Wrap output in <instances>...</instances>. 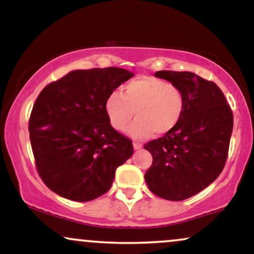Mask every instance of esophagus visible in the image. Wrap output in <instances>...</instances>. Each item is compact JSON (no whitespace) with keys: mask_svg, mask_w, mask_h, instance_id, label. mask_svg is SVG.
<instances>
[{"mask_svg":"<svg viewBox=\"0 0 254 254\" xmlns=\"http://www.w3.org/2000/svg\"><path fill=\"white\" fill-rule=\"evenodd\" d=\"M141 148H142V143H139V142H133V149L138 150L141 149Z\"/></svg>","mask_w":254,"mask_h":254,"instance_id":"esophagus-1","label":"esophagus"}]
</instances>
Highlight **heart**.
<instances>
[{
    "label": "heart",
    "mask_w": 254,
    "mask_h": 254,
    "mask_svg": "<svg viewBox=\"0 0 254 254\" xmlns=\"http://www.w3.org/2000/svg\"><path fill=\"white\" fill-rule=\"evenodd\" d=\"M185 110V98L176 84L154 76L133 78L124 84L123 94L110 93L105 111L110 124L124 131L135 116L127 133L132 137H147L171 132L179 124Z\"/></svg>",
    "instance_id": "1"
}]
</instances>
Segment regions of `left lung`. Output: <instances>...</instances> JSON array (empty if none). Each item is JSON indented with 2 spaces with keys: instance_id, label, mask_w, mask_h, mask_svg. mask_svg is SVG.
Wrapping results in <instances>:
<instances>
[{
  "instance_id": "left-lung-1",
  "label": "left lung",
  "mask_w": 254,
  "mask_h": 254,
  "mask_svg": "<svg viewBox=\"0 0 254 254\" xmlns=\"http://www.w3.org/2000/svg\"><path fill=\"white\" fill-rule=\"evenodd\" d=\"M182 89L185 110L171 132L148 142L153 164L144 179L167 200H184L209 186L222 172L233 131V112L216 83L190 71H156Z\"/></svg>"
}]
</instances>
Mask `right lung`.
<instances>
[{"instance_id":"right-lung-1","label":"right lung","mask_w":254,"mask_h":254,"mask_svg":"<svg viewBox=\"0 0 254 254\" xmlns=\"http://www.w3.org/2000/svg\"><path fill=\"white\" fill-rule=\"evenodd\" d=\"M132 76L113 66L74 70L38 95L28 123L32 151L38 173L55 193L88 202L111 189L133 148L110 124L105 101Z\"/></svg>"}]
</instances>
